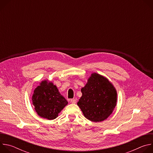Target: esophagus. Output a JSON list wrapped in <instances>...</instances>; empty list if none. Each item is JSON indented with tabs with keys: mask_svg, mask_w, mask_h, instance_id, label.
Segmentation results:
<instances>
[{
	"mask_svg": "<svg viewBox=\"0 0 153 153\" xmlns=\"http://www.w3.org/2000/svg\"><path fill=\"white\" fill-rule=\"evenodd\" d=\"M76 99H72L70 100V102L71 103H76Z\"/></svg>",
	"mask_w": 153,
	"mask_h": 153,
	"instance_id": "esophagus-1",
	"label": "esophagus"
}]
</instances>
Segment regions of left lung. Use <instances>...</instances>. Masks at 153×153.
Here are the masks:
<instances>
[{"label":"left lung","mask_w":153,"mask_h":153,"mask_svg":"<svg viewBox=\"0 0 153 153\" xmlns=\"http://www.w3.org/2000/svg\"><path fill=\"white\" fill-rule=\"evenodd\" d=\"M77 105L84 116L91 122L106 119L113 113L117 103V91L106 77L96 73L91 74Z\"/></svg>","instance_id":"obj_1"}]
</instances>
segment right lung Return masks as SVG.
Returning a JSON list of instances; mask_svg holds the SVG:
<instances>
[{
  "label": "right lung",
  "instance_id": "1",
  "mask_svg": "<svg viewBox=\"0 0 153 153\" xmlns=\"http://www.w3.org/2000/svg\"><path fill=\"white\" fill-rule=\"evenodd\" d=\"M32 101L37 114L48 120L56 119L68 104L57 86L47 80L42 81L34 90Z\"/></svg>",
  "mask_w": 153,
  "mask_h": 153
}]
</instances>
